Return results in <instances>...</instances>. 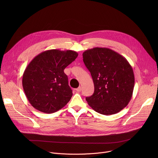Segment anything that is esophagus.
<instances>
[{
    "label": "esophagus",
    "instance_id": "obj_1",
    "mask_svg": "<svg viewBox=\"0 0 158 158\" xmlns=\"http://www.w3.org/2000/svg\"><path fill=\"white\" fill-rule=\"evenodd\" d=\"M81 89H82V88H81V87H79L78 88H77L76 89V91H77V92H81Z\"/></svg>",
    "mask_w": 158,
    "mask_h": 158
}]
</instances>
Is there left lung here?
I'll list each match as a JSON object with an SVG mask.
<instances>
[{
  "mask_svg": "<svg viewBox=\"0 0 158 158\" xmlns=\"http://www.w3.org/2000/svg\"><path fill=\"white\" fill-rule=\"evenodd\" d=\"M83 61L91 73L94 94L85 99L98 113L112 115L129 104L134 87V76L127 59L106 48H94L84 51Z\"/></svg>",
  "mask_w": 158,
  "mask_h": 158,
  "instance_id": "1",
  "label": "left lung"
}]
</instances>
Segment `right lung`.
Wrapping results in <instances>:
<instances>
[{
  "label": "right lung",
  "mask_w": 158,
  "mask_h": 158,
  "mask_svg": "<svg viewBox=\"0 0 158 158\" xmlns=\"http://www.w3.org/2000/svg\"><path fill=\"white\" fill-rule=\"evenodd\" d=\"M77 56L74 51L51 49L40 53L28 64L22 76V86L35 109L51 114L70 101L73 92L64 70Z\"/></svg>",
  "instance_id": "right-lung-1"
}]
</instances>
